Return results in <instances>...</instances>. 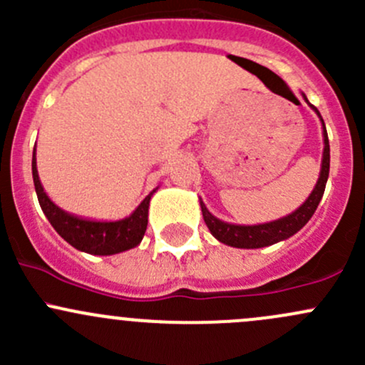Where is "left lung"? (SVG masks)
Segmentation results:
<instances>
[{"label":"left lung","instance_id":"left-lung-1","mask_svg":"<svg viewBox=\"0 0 365 365\" xmlns=\"http://www.w3.org/2000/svg\"><path fill=\"white\" fill-rule=\"evenodd\" d=\"M305 98V95H304ZM307 101V98H305ZM314 109L316 114L322 120V114L314 106H311ZM323 123V120H322ZM323 160H322V171H319V178L316 182V187L312 189L311 196L305 200V203L297 208L295 212L289 213V215L282 217V219L272 220V222L264 224H256V226H237V224L224 222V220L217 219L212 213L208 212L203 201L200 200L201 212H203V219L208 226L210 233L217 238L222 244L231 245V247L238 249H259V247H268V245H274L277 242L286 240V238L293 237L297 231H300L305 224L309 222V219L312 217V213L318 208L319 201H322L323 192H325L327 180H329V171H330V145H329V135H327L325 123H323Z\"/></svg>","mask_w":365,"mask_h":365}]
</instances>
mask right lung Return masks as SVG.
<instances>
[{"mask_svg": "<svg viewBox=\"0 0 365 365\" xmlns=\"http://www.w3.org/2000/svg\"><path fill=\"white\" fill-rule=\"evenodd\" d=\"M31 171L42 212L46 213L56 233L77 251L95 254V256H111V254L128 251V249L139 245V242L143 240L146 226H148L150 200H152L155 190L150 192L143 200V203L125 219L114 220V222H101V220H88L70 215L49 200V196L43 192L42 183H40L35 152H33Z\"/></svg>", "mask_w": 365, "mask_h": 365, "instance_id": "obj_1", "label": "right lung"}]
</instances>
